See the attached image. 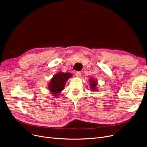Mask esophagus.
<instances>
[{"instance_id":"1","label":"esophagus","mask_w":147,"mask_h":147,"mask_svg":"<svg viewBox=\"0 0 147 147\" xmlns=\"http://www.w3.org/2000/svg\"><path fill=\"white\" fill-rule=\"evenodd\" d=\"M75 74H76V76L77 77H80V76H81V74H82V73H81L80 71H76Z\"/></svg>"}]
</instances>
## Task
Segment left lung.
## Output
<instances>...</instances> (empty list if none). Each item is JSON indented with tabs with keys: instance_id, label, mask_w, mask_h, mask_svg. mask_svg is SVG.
Masks as SVG:
<instances>
[{
	"instance_id": "8db88e82",
	"label": "left lung",
	"mask_w": 147,
	"mask_h": 147,
	"mask_svg": "<svg viewBox=\"0 0 147 147\" xmlns=\"http://www.w3.org/2000/svg\"><path fill=\"white\" fill-rule=\"evenodd\" d=\"M90 88H92V89L93 90H95L96 89V86L97 85V82L96 81L93 80V79H90Z\"/></svg>"
}]
</instances>
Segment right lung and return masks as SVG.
I'll use <instances>...</instances> for the list:
<instances>
[{
    "label": "right lung",
    "instance_id": "obj_1",
    "mask_svg": "<svg viewBox=\"0 0 147 147\" xmlns=\"http://www.w3.org/2000/svg\"><path fill=\"white\" fill-rule=\"evenodd\" d=\"M71 76L72 74L69 73H58L54 76L49 84V89L52 94L58 95L60 93V92L64 89L65 84L68 79L71 78Z\"/></svg>",
    "mask_w": 147,
    "mask_h": 147
}]
</instances>
